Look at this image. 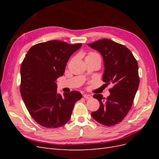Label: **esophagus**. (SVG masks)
Listing matches in <instances>:
<instances>
[{
	"instance_id": "1",
	"label": "esophagus",
	"mask_w": 159,
	"mask_h": 159,
	"mask_svg": "<svg viewBox=\"0 0 159 159\" xmlns=\"http://www.w3.org/2000/svg\"><path fill=\"white\" fill-rule=\"evenodd\" d=\"M84 98H85V99H91L92 98V97H91V95H89V94H84Z\"/></svg>"
}]
</instances>
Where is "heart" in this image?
Instances as JSON below:
<instances>
[{
    "mask_svg": "<svg viewBox=\"0 0 159 159\" xmlns=\"http://www.w3.org/2000/svg\"><path fill=\"white\" fill-rule=\"evenodd\" d=\"M88 57H98V58H99L101 60V57L99 56V54H98V53L96 52H91L89 53V54L88 56Z\"/></svg>",
    "mask_w": 159,
    "mask_h": 159,
    "instance_id": "b5f03b06",
    "label": "heart"
}]
</instances>
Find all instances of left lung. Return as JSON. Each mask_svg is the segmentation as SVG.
<instances>
[{"instance_id": "8db88e82", "label": "left lung", "mask_w": 159, "mask_h": 159, "mask_svg": "<svg viewBox=\"0 0 159 159\" xmlns=\"http://www.w3.org/2000/svg\"><path fill=\"white\" fill-rule=\"evenodd\" d=\"M88 45L103 56V81L113 84L107 98L102 94L93 95L100 107L91 116L103 125H115L123 121L133 105L139 85L137 61L126 46L107 38Z\"/></svg>"}]
</instances>
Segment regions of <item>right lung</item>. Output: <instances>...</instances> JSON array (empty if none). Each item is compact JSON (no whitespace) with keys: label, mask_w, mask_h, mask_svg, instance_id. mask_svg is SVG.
Returning <instances> with one entry per match:
<instances>
[{"label":"right lung","mask_w":159,"mask_h":159,"mask_svg":"<svg viewBox=\"0 0 159 159\" xmlns=\"http://www.w3.org/2000/svg\"><path fill=\"white\" fill-rule=\"evenodd\" d=\"M81 46L50 40L33 46L26 54L20 68V93L31 117L42 127L63 126L75 102L82 98L77 91L60 95L56 83L64 74L70 56Z\"/></svg>","instance_id":"1"}]
</instances>
